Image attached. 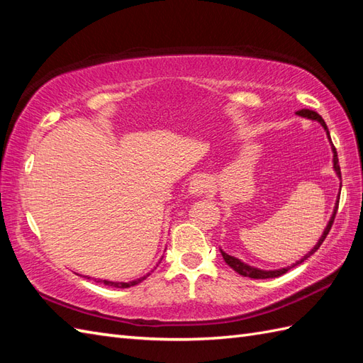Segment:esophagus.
I'll return each mask as SVG.
<instances>
[{"instance_id": "1", "label": "esophagus", "mask_w": 363, "mask_h": 363, "mask_svg": "<svg viewBox=\"0 0 363 363\" xmlns=\"http://www.w3.org/2000/svg\"><path fill=\"white\" fill-rule=\"evenodd\" d=\"M209 189V179L204 174H196L189 184V194L191 196H201Z\"/></svg>"}]
</instances>
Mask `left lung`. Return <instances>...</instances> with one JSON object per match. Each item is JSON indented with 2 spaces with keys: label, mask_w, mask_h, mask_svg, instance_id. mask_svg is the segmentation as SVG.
<instances>
[{
  "label": "left lung",
  "mask_w": 363,
  "mask_h": 363,
  "mask_svg": "<svg viewBox=\"0 0 363 363\" xmlns=\"http://www.w3.org/2000/svg\"><path fill=\"white\" fill-rule=\"evenodd\" d=\"M296 115H299V117H304V118H309V120H315V121H318L320 125H321L323 128H325V130H326V135H328V138H329V143H330V150H333V154H334V159H333V162H334V169H335L337 176L340 177V179H342V173H340V165H338L337 151H335V148H334L333 142H330V134H329V129H328V126H326L325 120H323V118L320 117V115H318L317 112L309 111V109L298 111V112H296ZM338 199H340V194H338V196H337V201H335V206H334V212H333V215H330L329 223H328V225H326L325 230H323V234H321V237L318 238L317 245H315L313 248H312L309 252L306 254V256H303V257H301L299 260H296V264H293V265H290V267L277 268V269H260V268H256V267H251V265H248V264H245V262H242L240 259H237V257H234V256H229V254H226V252L223 251V250H220L221 256H223V259H225L226 264H228L230 268L234 269V272H237L238 274H242V276H245V277H252V279H268V277H277V276H282L284 273H287L290 268L296 267V265H299V264H303L304 260L309 259V257L312 256V254H313L315 251H317V250L320 248L321 243L325 242V238H326V235L329 234L330 226H333L334 218H335V213H337V209H338Z\"/></svg>",
  "instance_id": "left-lung-1"
}]
</instances>
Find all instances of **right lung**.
<instances>
[{"instance_id":"1","label":"right lung","mask_w":363,"mask_h":363,"mask_svg":"<svg viewBox=\"0 0 363 363\" xmlns=\"http://www.w3.org/2000/svg\"><path fill=\"white\" fill-rule=\"evenodd\" d=\"M162 260V259H160ZM160 264V262H159ZM150 276V273L148 274H145V276H142V277H138V279H134V281H129V282H113V281H106V279H95V282H101V284H104V285H109V287H117V289H128V287H133V285H137V284H140L142 281H145L146 277ZM90 279V277H89Z\"/></svg>"}]
</instances>
